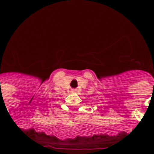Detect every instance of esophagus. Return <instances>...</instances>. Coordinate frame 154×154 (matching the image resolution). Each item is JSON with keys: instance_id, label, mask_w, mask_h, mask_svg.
<instances>
[{"instance_id": "1", "label": "esophagus", "mask_w": 154, "mask_h": 154, "mask_svg": "<svg viewBox=\"0 0 154 154\" xmlns=\"http://www.w3.org/2000/svg\"><path fill=\"white\" fill-rule=\"evenodd\" d=\"M72 92H75L76 90H72Z\"/></svg>"}]
</instances>
